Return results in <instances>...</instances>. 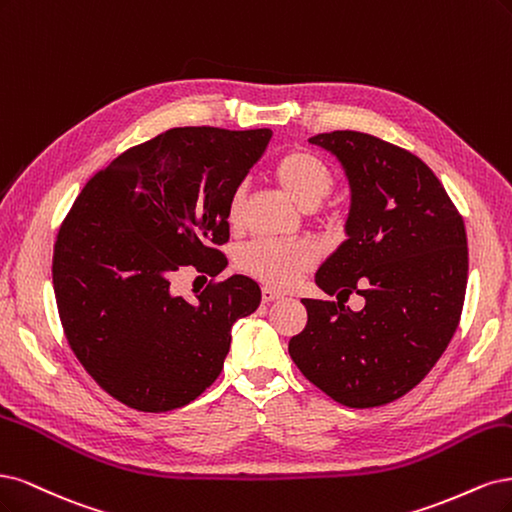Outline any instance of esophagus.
Here are the masks:
<instances>
[{"label": "esophagus", "mask_w": 512, "mask_h": 512, "mask_svg": "<svg viewBox=\"0 0 512 512\" xmlns=\"http://www.w3.org/2000/svg\"><path fill=\"white\" fill-rule=\"evenodd\" d=\"M276 300H280V293L278 291L268 289V287L261 289V302L263 304H270V302H276Z\"/></svg>", "instance_id": "esophagus-1"}]
</instances>
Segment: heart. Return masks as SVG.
I'll return each instance as SVG.
<instances>
[{
	"instance_id": "obj_1",
	"label": "heart",
	"mask_w": 512,
	"mask_h": 512,
	"mask_svg": "<svg viewBox=\"0 0 512 512\" xmlns=\"http://www.w3.org/2000/svg\"><path fill=\"white\" fill-rule=\"evenodd\" d=\"M274 176L291 200L306 208L321 204L334 189L332 168L319 155L300 146L289 148V151L278 157L274 163ZM244 197V185H238L229 195L225 219L232 227L242 223ZM315 259V249L304 240L276 242L259 238L240 249L238 268L244 274L257 278L263 285L287 289L315 266Z\"/></svg>"
}]
</instances>
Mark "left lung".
I'll use <instances>...</instances> for the list:
<instances>
[{"label": "left lung", "instance_id": "1", "mask_svg": "<svg viewBox=\"0 0 512 512\" xmlns=\"http://www.w3.org/2000/svg\"><path fill=\"white\" fill-rule=\"evenodd\" d=\"M349 176L346 240L317 272L338 302L302 300L306 327L289 340L293 364L329 398L351 408L402 398L427 376L459 325L468 283V240L438 176L406 148L361 131L310 138ZM353 292L365 308L343 304Z\"/></svg>", "mask_w": 512, "mask_h": 512}]
</instances>
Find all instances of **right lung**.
<instances>
[{"label":"right lung","instance_id":"obj_1","mask_svg":"<svg viewBox=\"0 0 512 512\" xmlns=\"http://www.w3.org/2000/svg\"><path fill=\"white\" fill-rule=\"evenodd\" d=\"M270 138V129H168L97 172L65 214L53 253L59 319L114 400L168 412L217 381L259 285L242 274L210 280L193 302L170 285L183 266L225 268L227 200Z\"/></svg>","mask_w":512,"mask_h":512}]
</instances>
